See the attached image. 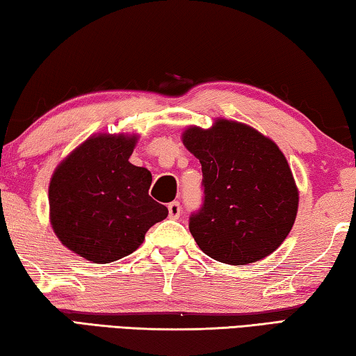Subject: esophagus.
<instances>
[{
	"mask_svg": "<svg viewBox=\"0 0 356 356\" xmlns=\"http://www.w3.org/2000/svg\"><path fill=\"white\" fill-rule=\"evenodd\" d=\"M168 213H170L171 218L177 220V218H179V215H180V204H179L177 201L171 202L170 206H168Z\"/></svg>",
	"mask_w": 356,
	"mask_h": 356,
	"instance_id": "obj_1",
	"label": "esophagus"
}]
</instances>
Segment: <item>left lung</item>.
Here are the masks:
<instances>
[{
  "instance_id": "8db88e82",
  "label": "left lung",
  "mask_w": 356,
  "mask_h": 356,
  "mask_svg": "<svg viewBox=\"0 0 356 356\" xmlns=\"http://www.w3.org/2000/svg\"><path fill=\"white\" fill-rule=\"evenodd\" d=\"M182 143L202 166L204 206L190 218L197 246L229 265L278 250L298 212L297 184L278 144L222 118L210 129L186 127Z\"/></svg>"
}]
</instances>
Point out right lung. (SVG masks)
I'll use <instances>...</instances> for the list:
<instances>
[{
	"mask_svg": "<svg viewBox=\"0 0 356 356\" xmlns=\"http://www.w3.org/2000/svg\"><path fill=\"white\" fill-rule=\"evenodd\" d=\"M140 135L95 134L56 166L48 186L50 225L65 248L110 264L140 248L168 209L149 196L152 174L129 159Z\"/></svg>",
	"mask_w": 356,
	"mask_h": 356,
	"instance_id": "add662e5",
	"label": "right lung"
}]
</instances>
